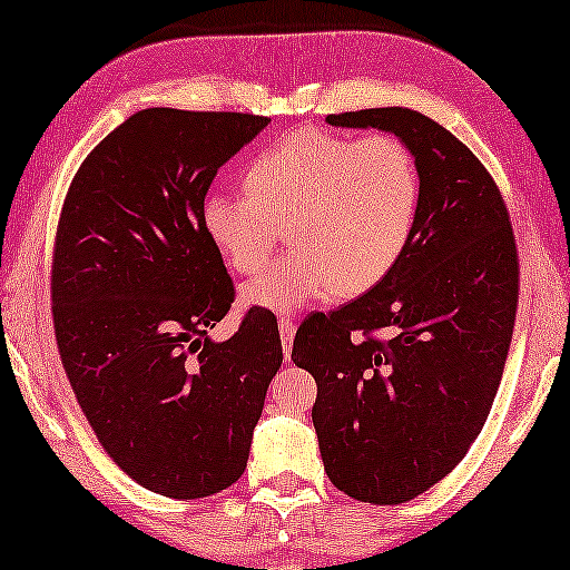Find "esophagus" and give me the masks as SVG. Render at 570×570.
Segmentation results:
<instances>
[{"label":"esophagus","mask_w":570,"mask_h":570,"mask_svg":"<svg viewBox=\"0 0 570 570\" xmlns=\"http://www.w3.org/2000/svg\"><path fill=\"white\" fill-rule=\"evenodd\" d=\"M294 333H296L294 320H288V317H282V320H278V335H282V346H284V356H286V358H288V354H292V346H294Z\"/></svg>","instance_id":"obj_1"}]
</instances>
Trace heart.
<instances>
[{
    "label": "heart",
    "instance_id": "heart-1",
    "mask_svg": "<svg viewBox=\"0 0 570 570\" xmlns=\"http://www.w3.org/2000/svg\"><path fill=\"white\" fill-rule=\"evenodd\" d=\"M244 194L212 190L202 202L208 245L237 274L274 255L282 224L294 253L239 292L245 307L294 315L333 294L380 286L411 245L421 212V170L397 136L364 139L302 128L258 151Z\"/></svg>",
    "mask_w": 570,
    "mask_h": 570
}]
</instances>
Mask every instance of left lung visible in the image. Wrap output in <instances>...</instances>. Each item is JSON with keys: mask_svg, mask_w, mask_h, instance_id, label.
Returning a JSON list of instances; mask_svg holds the SVG:
<instances>
[{"mask_svg": "<svg viewBox=\"0 0 570 570\" xmlns=\"http://www.w3.org/2000/svg\"><path fill=\"white\" fill-rule=\"evenodd\" d=\"M395 134L421 170V212L380 286L299 325L292 362L315 376L312 423L338 491L405 503L468 454L499 390L514 331L519 263L503 198L480 159L407 108L325 118ZM384 326L390 342L358 340Z\"/></svg>", "mask_w": 570, "mask_h": 570, "instance_id": "1", "label": "left lung"}]
</instances>
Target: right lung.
Returning <instances> with one entry per match:
<instances>
[{
  "label": "right lung",
  "mask_w": 570,
  "mask_h": 570,
  "mask_svg": "<svg viewBox=\"0 0 570 570\" xmlns=\"http://www.w3.org/2000/svg\"><path fill=\"white\" fill-rule=\"evenodd\" d=\"M271 118L147 108L79 167L53 250L56 343L77 403L136 483L204 499L243 475L268 384L284 362L276 317L239 331L232 278L202 229L222 165Z\"/></svg>",
  "instance_id": "add662e5"
}]
</instances>
